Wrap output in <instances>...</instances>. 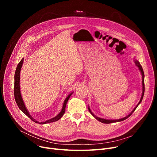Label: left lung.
<instances>
[{"label":"left lung","mask_w":157,"mask_h":157,"mask_svg":"<svg viewBox=\"0 0 157 157\" xmlns=\"http://www.w3.org/2000/svg\"><path fill=\"white\" fill-rule=\"evenodd\" d=\"M134 62H135V64L137 66V67H138L139 71H141V74H142V85H143V93H142V95H141V99H140V101L139 102V103L137 104V105L136 106V108L132 110V111L129 114H128L127 117L123 118H121V119H118V120H106V119H104V118H99V117H97V116H95V115L92 112V111L90 110V108L88 107V110L90 111V113L92 114V116L95 118L97 119L98 121H99L103 123H114V122H118V121H121L123 120H126L127 118H128L130 115L134 113V111L136 110V109L137 108V106L140 104V103L141 102L142 100H143V96H144V71H143V69L142 68V66L141 65V64H140L139 62L136 60H134Z\"/></svg>","instance_id":"obj_1"}]
</instances>
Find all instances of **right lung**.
I'll list each match as a JSON object with an SVG mask.
<instances>
[{"label": "right lung", "instance_id": "add662e5", "mask_svg": "<svg viewBox=\"0 0 157 157\" xmlns=\"http://www.w3.org/2000/svg\"><path fill=\"white\" fill-rule=\"evenodd\" d=\"M23 63V59H22L21 60V61L20 62V63H18L17 67H16V71H15V74H14V98L16 104H17L18 108H20V109L25 114V115L30 118L32 121H34L36 123H39L40 124H46V123H52V122H54L56 121H58L59 119L61 118V117L63 116V114L65 112V106L66 104H67V102L68 101V100L69 99V98L71 97V95L73 94V92L71 93L64 101L63 104V107L62 109L60 111V113L57 114V116H56L55 117L49 119L48 120H46L44 122H38L37 121H36L34 118H33L31 115L30 114V113H29L28 110L27 109L25 105L24 104V102L23 101L22 97L21 95V93H20V71H21V68L22 67V65Z\"/></svg>", "mask_w": 157, "mask_h": 157}]
</instances>
